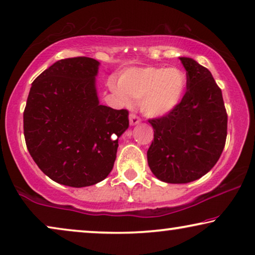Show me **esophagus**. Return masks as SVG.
<instances>
[{"mask_svg": "<svg viewBox=\"0 0 255 255\" xmlns=\"http://www.w3.org/2000/svg\"><path fill=\"white\" fill-rule=\"evenodd\" d=\"M140 118H139V116L138 115H135V114H131L130 115V124L131 125H137V124H139L140 123Z\"/></svg>", "mask_w": 255, "mask_h": 255, "instance_id": "esophagus-1", "label": "esophagus"}]
</instances>
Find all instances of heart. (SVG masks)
<instances>
[{
  "label": "heart",
  "instance_id": "1",
  "mask_svg": "<svg viewBox=\"0 0 255 255\" xmlns=\"http://www.w3.org/2000/svg\"><path fill=\"white\" fill-rule=\"evenodd\" d=\"M111 89L122 97L139 100L140 110L151 117L172 111L182 100L186 76L180 69L146 67L132 69L121 78L120 86Z\"/></svg>",
  "mask_w": 255,
  "mask_h": 255
}]
</instances>
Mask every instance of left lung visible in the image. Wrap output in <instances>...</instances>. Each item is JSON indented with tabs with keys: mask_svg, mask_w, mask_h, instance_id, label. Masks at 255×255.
<instances>
[{
	"mask_svg": "<svg viewBox=\"0 0 255 255\" xmlns=\"http://www.w3.org/2000/svg\"><path fill=\"white\" fill-rule=\"evenodd\" d=\"M187 92L168 114L148 120L154 138L147 151L152 173L167 183H188L205 175L218 161L228 134L222 90L208 68L180 58Z\"/></svg>",
	"mask_w": 255,
	"mask_h": 255,
	"instance_id": "8db88e82",
	"label": "left lung"
}]
</instances>
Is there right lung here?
Segmentation results:
<instances>
[{
  "label": "right lung",
  "instance_id": "right-lung-1",
  "mask_svg": "<svg viewBox=\"0 0 255 255\" xmlns=\"http://www.w3.org/2000/svg\"><path fill=\"white\" fill-rule=\"evenodd\" d=\"M99 61L61 59L32 82L24 109L26 147L55 182L81 188L109 175L128 111L101 106L95 88Z\"/></svg>",
  "mask_w": 255,
  "mask_h": 255
}]
</instances>
